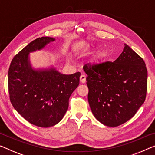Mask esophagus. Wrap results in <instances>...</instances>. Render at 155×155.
Instances as JSON below:
<instances>
[{
    "mask_svg": "<svg viewBox=\"0 0 155 155\" xmlns=\"http://www.w3.org/2000/svg\"><path fill=\"white\" fill-rule=\"evenodd\" d=\"M85 78H86V77L84 74H82L80 77V81L81 83H85Z\"/></svg>",
    "mask_w": 155,
    "mask_h": 155,
    "instance_id": "1",
    "label": "esophagus"
}]
</instances>
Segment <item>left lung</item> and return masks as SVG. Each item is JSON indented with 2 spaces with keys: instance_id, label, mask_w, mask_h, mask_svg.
<instances>
[{
  "instance_id": "obj_1",
  "label": "left lung",
  "mask_w": 155,
  "mask_h": 155,
  "mask_svg": "<svg viewBox=\"0 0 155 155\" xmlns=\"http://www.w3.org/2000/svg\"><path fill=\"white\" fill-rule=\"evenodd\" d=\"M87 100L95 118L117 127L137 114L146 98L147 71L143 59L124 44L114 62L85 64Z\"/></svg>"
}]
</instances>
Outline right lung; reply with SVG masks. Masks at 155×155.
Here are the masks:
<instances>
[{
	"mask_svg": "<svg viewBox=\"0 0 155 155\" xmlns=\"http://www.w3.org/2000/svg\"><path fill=\"white\" fill-rule=\"evenodd\" d=\"M54 39L41 37L32 41L14 56L8 70V91L13 107L25 120L40 127L61 120L69 99L79 84L80 72L62 74L55 70L34 71L28 57Z\"/></svg>",
	"mask_w": 155,
	"mask_h": 155,
	"instance_id": "obj_1",
	"label": "right lung"
}]
</instances>
